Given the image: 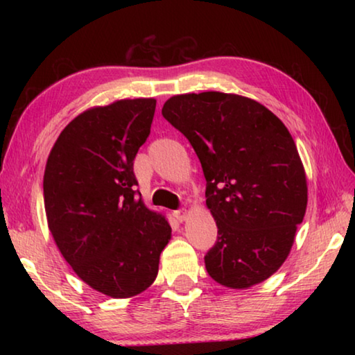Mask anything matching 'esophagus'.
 Returning a JSON list of instances; mask_svg holds the SVG:
<instances>
[{
    "instance_id": "34e87169",
    "label": "esophagus",
    "mask_w": 355,
    "mask_h": 355,
    "mask_svg": "<svg viewBox=\"0 0 355 355\" xmlns=\"http://www.w3.org/2000/svg\"><path fill=\"white\" fill-rule=\"evenodd\" d=\"M173 218L178 222H184L186 218H188V209H177V211H173Z\"/></svg>"
}]
</instances>
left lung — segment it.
Instances as JSON below:
<instances>
[{
    "label": "left lung",
    "mask_w": 355,
    "mask_h": 355,
    "mask_svg": "<svg viewBox=\"0 0 355 355\" xmlns=\"http://www.w3.org/2000/svg\"><path fill=\"white\" fill-rule=\"evenodd\" d=\"M163 116L186 136L207 180L218 241L209 277L233 290L266 280L284 264L307 209V178L284 122L236 94L173 95Z\"/></svg>",
    "instance_id": "obj_1"
}]
</instances>
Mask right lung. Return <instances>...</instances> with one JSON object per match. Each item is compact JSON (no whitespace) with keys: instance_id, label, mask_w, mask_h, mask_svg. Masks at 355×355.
<instances>
[{"instance_id":"right-lung-1","label":"right lung","mask_w":355,"mask_h":355,"mask_svg":"<svg viewBox=\"0 0 355 355\" xmlns=\"http://www.w3.org/2000/svg\"><path fill=\"white\" fill-rule=\"evenodd\" d=\"M155 107V98H135L81 112L45 166V213L59 252L84 284L116 299L153 284L172 233L144 205L133 172Z\"/></svg>"}]
</instances>
